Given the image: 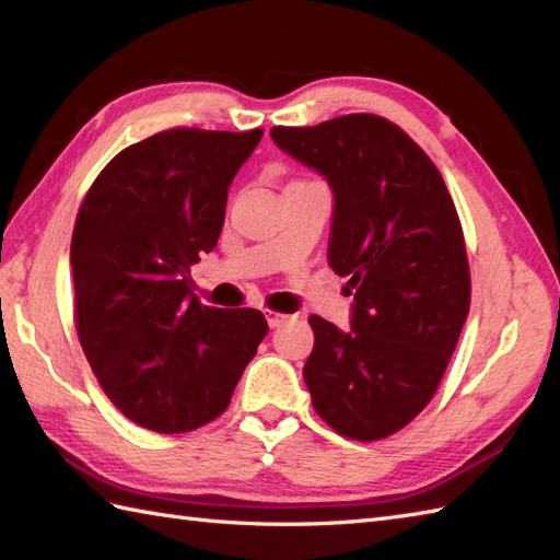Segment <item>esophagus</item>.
<instances>
[{
    "instance_id": "esophagus-1",
    "label": "esophagus",
    "mask_w": 560,
    "mask_h": 560,
    "mask_svg": "<svg viewBox=\"0 0 560 560\" xmlns=\"http://www.w3.org/2000/svg\"><path fill=\"white\" fill-rule=\"evenodd\" d=\"M268 325L270 327H280L282 323H287V317H290V315H284V313H276V311H268Z\"/></svg>"
}]
</instances>
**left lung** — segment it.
Instances as JSON below:
<instances>
[{"label":"left lung","mask_w":560,"mask_h":560,"mask_svg":"<svg viewBox=\"0 0 560 560\" xmlns=\"http://www.w3.org/2000/svg\"><path fill=\"white\" fill-rule=\"evenodd\" d=\"M270 136L335 190L329 266L355 299L349 331L308 317L313 407L343 438L382 441L431 402L471 306L457 207L431 158L382 115Z\"/></svg>","instance_id":"left-lung-1"}]
</instances>
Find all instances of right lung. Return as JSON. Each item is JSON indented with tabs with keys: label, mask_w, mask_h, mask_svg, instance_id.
Segmentation results:
<instances>
[{
	"label": "right lung",
	"mask_w": 560,
	"mask_h": 560,
	"mask_svg": "<svg viewBox=\"0 0 560 560\" xmlns=\"http://www.w3.org/2000/svg\"><path fill=\"white\" fill-rule=\"evenodd\" d=\"M264 129L174 127L117 153L74 219V329L133 424L186 433L229 407L268 335L254 308L205 306L190 266L217 247L231 180Z\"/></svg>",
	"instance_id": "right-lung-1"
}]
</instances>
